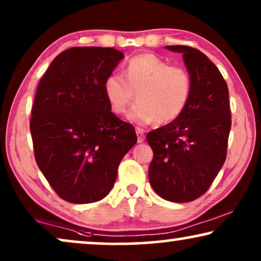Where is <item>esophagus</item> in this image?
<instances>
[{"label":"esophagus","mask_w":261,"mask_h":261,"mask_svg":"<svg viewBox=\"0 0 261 261\" xmlns=\"http://www.w3.org/2000/svg\"><path fill=\"white\" fill-rule=\"evenodd\" d=\"M135 132H137V135H138V142H142L145 139V130L142 129L140 127H137L135 128Z\"/></svg>","instance_id":"34e87169"}]
</instances>
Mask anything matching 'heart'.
Listing matches in <instances>:
<instances>
[{
    "label": "heart",
    "mask_w": 261,
    "mask_h": 261,
    "mask_svg": "<svg viewBox=\"0 0 261 261\" xmlns=\"http://www.w3.org/2000/svg\"><path fill=\"white\" fill-rule=\"evenodd\" d=\"M103 91L110 108L117 115L127 112L135 97L138 102L128 117L139 123H169L187 108L192 91L191 74L180 65L152 53H142L128 60L123 77L113 73L106 78Z\"/></svg>",
    "instance_id": "heart-1"
}]
</instances>
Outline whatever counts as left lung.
I'll return each instance as SVG.
<instances>
[{"label":"left lung","mask_w":261,"mask_h":261,"mask_svg":"<svg viewBox=\"0 0 261 261\" xmlns=\"http://www.w3.org/2000/svg\"><path fill=\"white\" fill-rule=\"evenodd\" d=\"M166 48L183 53L192 91L178 119L148 132L153 151L148 178L160 197L185 203L206 192L226 160L231 126L229 92L204 53L181 45Z\"/></svg>","instance_id":"8db88e82"}]
</instances>
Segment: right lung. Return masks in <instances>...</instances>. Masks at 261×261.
I'll use <instances>...</instances> for the list:
<instances>
[{
  "instance_id": "obj_1",
  "label": "right lung",
  "mask_w": 261,
  "mask_h": 261,
  "mask_svg": "<svg viewBox=\"0 0 261 261\" xmlns=\"http://www.w3.org/2000/svg\"><path fill=\"white\" fill-rule=\"evenodd\" d=\"M123 58L110 47H71L57 56L39 82L30 128L34 156L64 201H101L138 138L112 113L103 83Z\"/></svg>"
}]
</instances>
